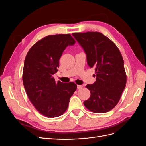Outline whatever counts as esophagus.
Listing matches in <instances>:
<instances>
[{"instance_id": "34e87169", "label": "esophagus", "mask_w": 146, "mask_h": 146, "mask_svg": "<svg viewBox=\"0 0 146 146\" xmlns=\"http://www.w3.org/2000/svg\"><path fill=\"white\" fill-rule=\"evenodd\" d=\"M83 86L82 85H77V89L78 90H80L81 88H82Z\"/></svg>"}]
</instances>
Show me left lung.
I'll use <instances>...</instances> for the list:
<instances>
[{
	"mask_svg": "<svg viewBox=\"0 0 146 146\" xmlns=\"http://www.w3.org/2000/svg\"><path fill=\"white\" fill-rule=\"evenodd\" d=\"M72 35L85 50L88 65L95 69L96 80L86 86L91 96L84 105L92 112L107 113L117 104L126 86L122 56L115 44L100 32L73 33Z\"/></svg>",
	"mask_w": 146,
	"mask_h": 146,
	"instance_id": "8db88e82",
	"label": "left lung"
}]
</instances>
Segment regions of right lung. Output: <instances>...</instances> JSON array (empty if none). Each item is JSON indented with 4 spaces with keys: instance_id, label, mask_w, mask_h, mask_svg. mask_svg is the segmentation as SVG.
<instances>
[{
    "instance_id": "1",
    "label": "right lung",
    "mask_w": 146,
    "mask_h": 146,
    "mask_svg": "<svg viewBox=\"0 0 146 146\" xmlns=\"http://www.w3.org/2000/svg\"><path fill=\"white\" fill-rule=\"evenodd\" d=\"M75 42L70 34L48 35L35 43L25 56L23 81L26 93L37 111L47 117L64 114L77 90L75 83H56L53 77L66 47Z\"/></svg>"
}]
</instances>
